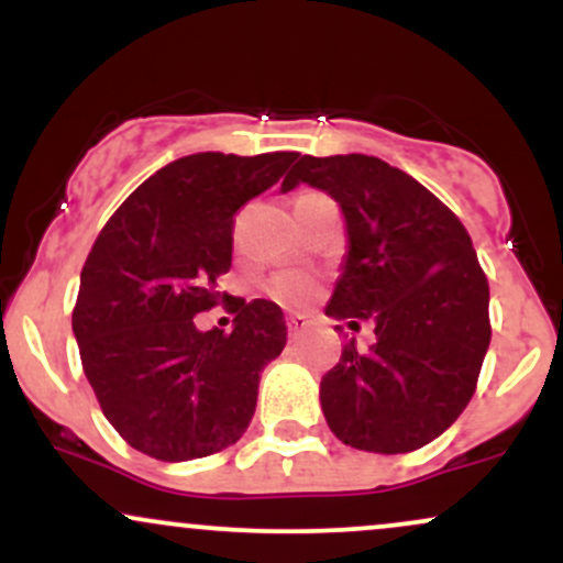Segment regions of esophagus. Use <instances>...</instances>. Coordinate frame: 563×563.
Wrapping results in <instances>:
<instances>
[{"instance_id":"34e87169","label":"esophagus","mask_w":563,"mask_h":563,"mask_svg":"<svg viewBox=\"0 0 563 563\" xmlns=\"http://www.w3.org/2000/svg\"><path fill=\"white\" fill-rule=\"evenodd\" d=\"M309 328V320L303 318V314H290L288 318V333H290V339H296V335H301L303 331H307Z\"/></svg>"}]
</instances>
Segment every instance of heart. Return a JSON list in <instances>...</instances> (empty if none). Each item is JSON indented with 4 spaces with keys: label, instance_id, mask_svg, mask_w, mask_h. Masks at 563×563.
Here are the masks:
<instances>
[{
    "label": "heart",
    "instance_id": "1",
    "mask_svg": "<svg viewBox=\"0 0 563 563\" xmlns=\"http://www.w3.org/2000/svg\"><path fill=\"white\" fill-rule=\"evenodd\" d=\"M277 294H280L283 299L299 301V299H303V296H309V286L301 280H288V283H280V286H277Z\"/></svg>",
    "mask_w": 563,
    "mask_h": 563
}]
</instances>
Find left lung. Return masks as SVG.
Listing matches in <instances>:
<instances>
[{
  "mask_svg": "<svg viewBox=\"0 0 563 563\" xmlns=\"http://www.w3.org/2000/svg\"><path fill=\"white\" fill-rule=\"evenodd\" d=\"M301 183L339 203L346 254L325 314L371 322L320 380L331 431L357 450L412 452L466 410L489 346V286L466 228L410 174L376 156H301ZM339 328V325H335Z\"/></svg>",
  "mask_w": 563,
  "mask_h": 563,
  "instance_id": "8db88e82",
  "label": "left lung"
}]
</instances>
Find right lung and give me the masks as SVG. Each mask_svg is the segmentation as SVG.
I'll return each mask as SVG.
<instances>
[{
	"label": "right lung",
	"instance_id": "1",
	"mask_svg": "<svg viewBox=\"0 0 563 563\" xmlns=\"http://www.w3.org/2000/svg\"><path fill=\"white\" fill-rule=\"evenodd\" d=\"M299 153H192L147 177L108 219L81 269L74 335L97 402L134 450L166 463L235 444L260 373L286 346L267 299L235 301L232 333L198 331L232 264V217Z\"/></svg>",
	"mask_w": 563,
	"mask_h": 563
}]
</instances>
